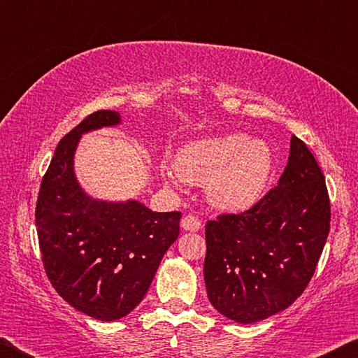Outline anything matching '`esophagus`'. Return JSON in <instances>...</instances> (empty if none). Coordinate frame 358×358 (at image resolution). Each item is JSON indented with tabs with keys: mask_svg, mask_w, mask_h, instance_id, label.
<instances>
[{
	"mask_svg": "<svg viewBox=\"0 0 358 358\" xmlns=\"http://www.w3.org/2000/svg\"><path fill=\"white\" fill-rule=\"evenodd\" d=\"M181 227L185 230H189V232H197V230L202 229V221L199 220L196 215H186L183 216V220H181Z\"/></svg>",
	"mask_w": 358,
	"mask_h": 358,
	"instance_id": "1",
	"label": "esophagus"
}]
</instances>
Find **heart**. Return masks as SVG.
I'll return each mask as SVG.
<instances>
[{
  "label": "heart",
  "instance_id": "obj_1",
  "mask_svg": "<svg viewBox=\"0 0 358 358\" xmlns=\"http://www.w3.org/2000/svg\"><path fill=\"white\" fill-rule=\"evenodd\" d=\"M273 169L268 145L245 134L199 138L178 151L175 167L164 166L169 181L207 183L210 202L227 211H243L264 196Z\"/></svg>",
  "mask_w": 358,
  "mask_h": 358
}]
</instances>
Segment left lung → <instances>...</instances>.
Returning a JSON list of instances; mask_svg holds the SVG:
<instances>
[{"mask_svg": "<svg viewBox=\"0 0 358 358\" xmlns=\"http://www.w3.org/2000/svg\"><path fill=\"white\" fill-rule=\"evenodd\" d=\"M325 177L306 143L290 138L286 169L250 210L205 226L203 278L224 316L252 324L286 310L310 284L330 230Z\"/></svg>", "mask_w": 358, "mask_h": 358, "instance_id": "8db88e82", "label": "left lung"}]
</instances>
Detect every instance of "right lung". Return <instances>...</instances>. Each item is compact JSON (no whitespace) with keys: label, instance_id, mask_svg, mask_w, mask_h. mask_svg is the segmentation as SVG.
<instances>
[{"label":"right lung","instance_id":"add662e5","mask_svg":"<svg viewBox=\"0 0 358 358\" xmlns=\"http://www.w3.org/2000/svg\"><path fill=\"white\" fill-rule=\"evenodd\" d=\"M120 123V113L98 110L68 132L42 177L36 227L42 264L63 299L88 316H126L147 294L162 256L180 234V211L157 213L136 201H94L72 169L83 132Z\"/></svg>","mask_w":358,"mask_h":358}]
</instances>
